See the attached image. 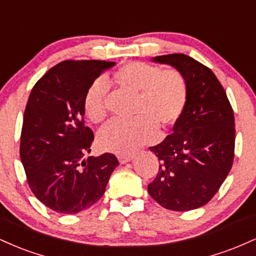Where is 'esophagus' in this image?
Returning a JSON list of instances; mask_svg holds the SVG:
<instances>
[{
  "mask_svg": "<svg viewBox=\"0 0 256 256\" xmlns=\"http://www.w3.org/2000/svg\"><path fill=\"white\" fill-rule=\"evenodd\" d=\"M118 158L120 164H128L134 158V156H132V155H119Z\"/></svg>",
  "mask_w": 256,
  "mask_h": 256,
  "instance_id": "34e87169",
  "label": "esophagus"
}]
</instances>
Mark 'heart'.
<instances>
[{"instance_id": "1", "label": "heart", "mask_w": 256, "mask_h": 256, "mask_svg": "<svg viewBox=\"0 0 256 256\" xmlns=\"http://www.w3.org/2000/svg\"><path fill=\"white\" fill-rule=\"evenodd\" d=\"M114 78L137 92L134 110L137 116L128 122L112 120L100 130L98 142L106 150L125 155L152 142L156 137L158 124L168 126L177 122L186 104L188 86L177 70H161L142 61L122 64ZM108 89L104 78L95 79L88 88L84 108L91 122H100L107 116Z\"/></svg>"}]
</instances>
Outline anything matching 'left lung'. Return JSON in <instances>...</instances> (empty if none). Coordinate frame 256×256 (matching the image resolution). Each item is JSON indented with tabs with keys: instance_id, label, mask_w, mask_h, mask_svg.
<instances>
[{
	"instance_id": "obj_1",
	"label": "left lung",
	"mask_w": 256,
	"mask_h": 256,
	"mask_svg": "<svg viewBox=\"0 0 256 256\" xmlns=\"http://www.w3.org/2000/svg\"><path fill=\"white\" fill-rule=\"evenodd\" d=\"M152 61L172 66L183 76L188 100L173 134L150 146L160 168L148 192L166 210H196L210 201L232 167L234 110L216 74L195 58L170 54Z\"/></svg>"
}]
</instances>
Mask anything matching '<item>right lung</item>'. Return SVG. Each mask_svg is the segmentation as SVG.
Instances as JSON below:
<instances>
[{"mask_svg": "<svg viewBox=\"0 0 256 256\" xmlns=\"http://www.w3.org/2000/svg\"><path fill=\"white\" fill-rule=\"evenodd\" d=\"M116 62L67 60L43 76L32 89L24 113L20 158L28 186L44 206L62 214L88 210L102 198L116 155L90 152L94 134L84 125L89 85Z\"/></svg>", "mask_w": 256, "mask_h": 256, "instance_id": "obj_1", "label": "right lung"}]
</instances>
